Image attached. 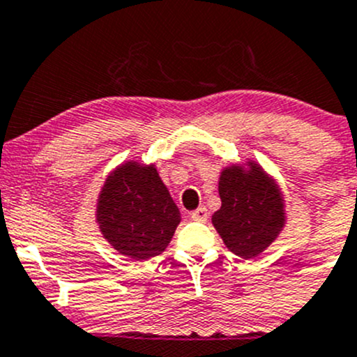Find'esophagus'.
<instances>
[{
  "label": "esophagus",
  "instance_id": "34e87169",
  "mask_svg": "<svg viewBox=\"0 0 357 357\" xmlns=\"http://www.w3.org/2000/svg\"><path fill=\"white\" fill-rule=\"evenodd\" d=\"M190 218L196 222H206L208 220V210L204 206H199L197 210H194L192 213H190Z\"/></svg>",
  "mask_w": 357,
  "mask_h": 357
}]
</instances>
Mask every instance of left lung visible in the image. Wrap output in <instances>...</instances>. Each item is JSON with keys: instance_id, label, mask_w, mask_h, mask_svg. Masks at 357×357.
I'll list each match as a JSON object with an SVG mask.
<instances>
[{"instance_id": "left-lung-1", "label": "left lung", "mask_w": 357, "mask_h": 357, "mask_svg": "<svg viewBox=\"0 0 357 357\" xmlns=\"http://www.w3.org/2000/svg\"><path fill=\"white\" fill-rule=\"evenodd\" d=\"M218 194L222 206L211 215V224L229 252L241 259H255L266 252L287 224L278 180L248 160L220 172Z\"/></svg>"}]
</instances>
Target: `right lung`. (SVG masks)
Returning <instances> with one entry per match:
<instances>
[{
  "mask_svg": "<svg viewBox=\"0 0 357 357\" xmlns=\"http://www.w3.org/2000/svg\"><path fill=\"white\" fill-rule=\"evenodd\" d=\"M95 220L116 252L147 260L167 250L180 224V211L156 165L125 161L105 178Z\"/></svg>",
  "mask_w": 357,
  "mask_h": 357,
  "instance_id": "obj_1",
  "label": "right lung"
}]
</instances>
